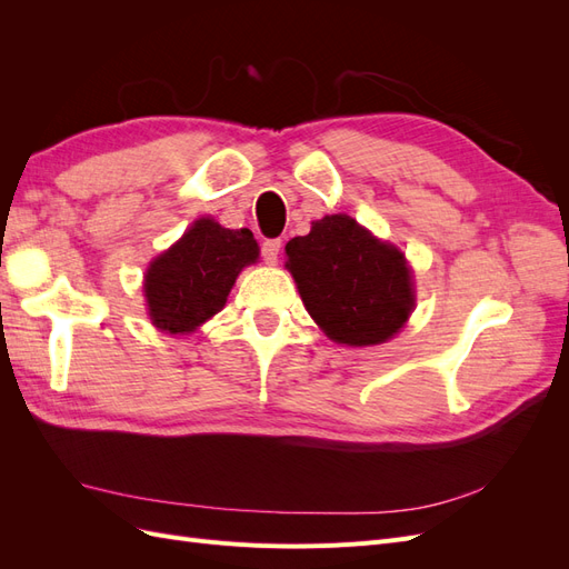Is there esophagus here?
Wrapping results in <instances>:
<instances>
[{"label":"esophagus","mask_w":569,"mask_h":569,"mask_svg":"<svg viewBox=\"0 0 569 569\" xmlns=\"http://www.w3.org/2000/svg\"><path fill=\"white\" fill-rule=\"evenodd\" d=\"M280 249H282V242H280V239H266V242L261 244V256H263V261H266L268 266H274V263H278Z\"/></svg>","instance_id":"1"}]
</instances>
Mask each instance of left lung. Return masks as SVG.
Returning a JSON list of instances; mask_svg holds the SVG:
<instances>
[{"instance_id":"left-lung-1","label":"left lung","mask_w":569,"mask_h":569,"mask_svg":"<svg viewBox=\"0 0 569 569\" xmlns=\"http://www.w3.org/2000/svg\"><path fill=\"white\" fill-rule=\"evenodd\" d=\"M284 251L306 311L330 339L370 347L408 320L412 284L403 253L353 218L325 216L306 237L289 239Z\"/></svg>"}]
</instances>
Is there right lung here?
Returning a JSON list of instances; mask_svg holds the SVG:
<instances>
[{
	"mask_svg": "<svg viewBox=\"0 0 569 569\" xmlns=\"http://www.w3.org/2000/svg\"><path fill=\"white\" fill-rule=\"evenodd\" d=\"M256 258L251 230H228L211 218L197 220L147 272L153 325L170 335L197 330L226 306L239 270Z\"/></svg>",
	"mask_w": 569,
	"mask_h": 569,
	"instance_id": "1",
	"label": "right lung"
}]
</instances>
